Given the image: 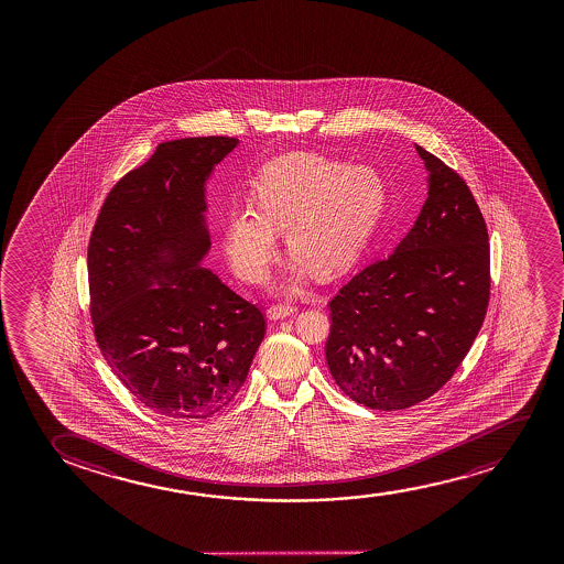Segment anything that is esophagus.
Here are the masks:
<instances>
[{
  "label": "esophagus",
  "mask_w": 564,
  "mask_h": 564,
  "mask_svg": "<svg viewBox=\"0 0 564 564\" xmlns=\"http://www.w3.org/2000/svg\"><path fill=\"white\" fill-rule=\"evenodd\" d=\"M299 312L296 306H291V304H278V306H273L270 310L271 319H283V317L294 316Z\"/></svg>",
  "instance_id": "34e87169"
}]
</instances>
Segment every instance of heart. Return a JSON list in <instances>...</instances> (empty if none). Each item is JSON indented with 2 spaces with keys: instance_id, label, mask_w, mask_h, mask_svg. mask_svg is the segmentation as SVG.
<instances>
[{
  "instance_id": "obj_1",
  "label": "heart",
  "mask_w": 564,
  "mask_h": 564,
  "mask_svg": "<svg viewBox=\"0 0 564 564\" xmlns=\"http://www.w3.org/2000/svg\"><path fill=\"white\" fill-rule=\"evenodd\" d=\"M252 206L232 209L224 227L225 252L248 283H262L278 256V231L317 275L345 270L360 256L386 212L387 186L378 171L317 154L279 155L252 181Z\"/></svg>"
}]
</instances>
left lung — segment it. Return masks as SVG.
<instances>
[{"mask_svg":"<svg viewBox=\"0 0 564 564\" xmlns=\"http://www.w3.org/2000/svg\"><path fill=\"white\" fill-rule=\"evenodd\" d=\"M427 200L391 254L329 301L325 358L335 383L373 410L430 399L453 378L489 304V235L464 178L416 147Z\"/></svg>","mask_w":564,"mask_h":564,"instance_id":"left-lung-1","label":"left lung"}]
</instances>
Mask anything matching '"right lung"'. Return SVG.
Here are the masks:
<instances>
[{
	"mask_svg": "<svg viewBox=\"0 0 564 564\" xmlns=\"http://www.w3.org/2000/svg\"><path fill=\"white\" fill-rule=\"evenodd\" d=\"M237 144H158L109 191L88 242L96 343L119 381L163 416L225 409L265 335L262 310L198 268L209 248L204 185Z\"/></svg>",
	"mask_w": 564,
	"mask_h": 564,
	"instance_id": "add662e5",
	"label": "right lung"
}]
</instances>
